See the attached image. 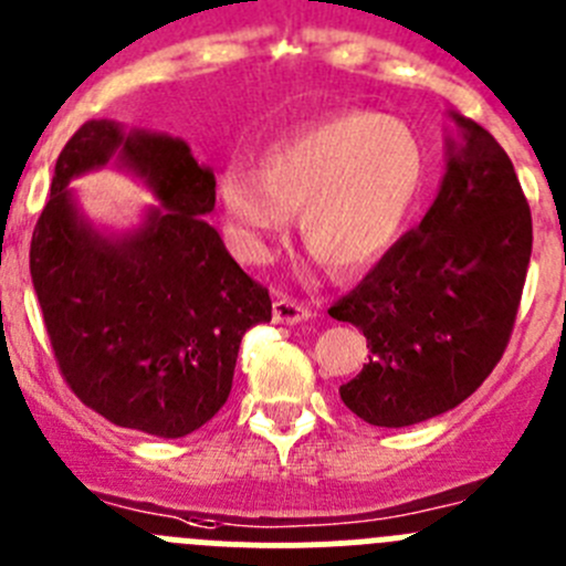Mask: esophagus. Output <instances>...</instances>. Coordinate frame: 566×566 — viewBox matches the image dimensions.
Returning <instances> with one entry per match:
<instances>
[{
	"label": "esophagus",
	"mask_w": 566,
	"mask_h": 566,
	"mask_svg": "<svg viewBox=\"0 0 566 566\" xmlns=\"http://www.w3.org/2000/svg\"><path fill=\"white\" fill-rule=\"evenodd\" d=\"M311 317V308L308 305H303L300 300H292V297H277L272 305V319L277 325H297L303 323V319Z\"/></svg>",
	"instance_id": "34e87169"
}]
</instances>
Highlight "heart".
<instances>
[{
  "mask_svg": "<svg viewBox=\"0 0 566 566\" xmlns=\"http://www.w3.org/2000/svg\"><path fill=\"white\" fill-rule=\"evenodd\" d=\"M427 181V148L403 120L354 108L280 139L263 168L232 163L219 199L235 249L266 261L303 210V238L336 274H361L398 241Z\"/></svg>",
  "mask_w": 566,
  "mask_h": 566,
  "instance_id": "1",
  "label": "heart"
}]
</instances>
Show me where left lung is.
Returning <instances> with one entry per match:
<instances>
[{
  "mask_svg": "<svg viewBox=\"0 0 566 566\" xmlns=\"http://www.w3.org/2000/svg\"><path fill=\"white\" fill-rule=\"evenodd\" d=\"M443 185L423 221L398 238L328 314L367 336L370 361L339 387L373 427H412L483 385L513 334L533 221L500 143L454 114Z\"/></svg>",
  "mask_w": 566,
  "mask_h": 566,
  "instance_id": "obj_1",
  "label": "left lung"
}]
</instances>
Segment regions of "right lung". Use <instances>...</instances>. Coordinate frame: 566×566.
Listing matches in <instances>:
<instances>
[{
  "label": "right lung",
  "mask_w": 566,
  "mask_h": 566,
  "mask_svg": "<svg viewBox=\"0 0 566 566\" xmlns=\"http://www.w3.org/2000/svg\"><path fill=\"white\" fill-rule=\"evenodd\" d=\"M117 153L164 207L134 237L83 226L65 185ZM216 176L181 139L83 123L55 163L30 241V277L70 390L117 427L185 438L224 407L238 347L272 319L269 289L249 277L205 221Z\"/></svg>",
  "instance_id": "add662e5"
}]
</instances>
